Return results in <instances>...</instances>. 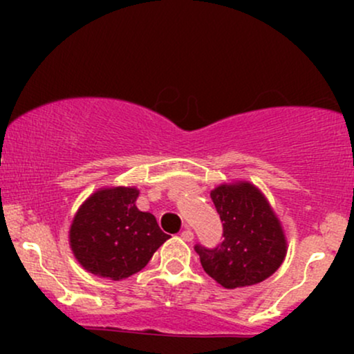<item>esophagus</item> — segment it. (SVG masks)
I'll return each instance as SVG.
<instances>
[{
  "label": "esophagus",
  "instance_id": "1",
  "mask_svg": "<svg viewBox=\"0 0 354 354\" xmlns=\"http://www.w3.org/2000/svg\"><path fill=\"white\" fill-rule=\"evenodd\" d=\"M181 238L183 239H185V241H193V231H191L189 228H185V230H183V233H181Z\"/></svg>",
  "mask_w": 354,
  "mask_h": 354
}]
</instances>
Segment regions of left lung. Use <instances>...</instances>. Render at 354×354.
<instances>
[{"mask_svg":"<svg viewBox=\"0 0 354 354\" xmlns=\"http://www.w3.org/2000/svg\"><path fill=\"white\" fill-rule=\"evenodd\" d=\"M225 241L214 250L196 246L203 270L226 290L253 286L278 271L288 239L278 214L258 186L236 180L211 189Z\"/></svg>","mask_w":354,"mask_h":354,"instance_id":"1","label":"left lung"}]
</instances>
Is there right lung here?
I'll use <instances>...</instances> for the list:
<instances>
[{
	"instance_id": "1",
	"label": "right lung",
	"mask_w": 354,
	"mask_h": 354,
	"mask_svg": "<svg viewBox=\"0 0 354 354\" xmlns=\"http://www.w3.org/2000/svg\"><path fill=\"white\" fill-rule=\"evenodd\" d=\"M136 186H103L81 203L68 241L88 273L121 281L148 265L169 236L151 213L136 208Z\"/></svg>"
}]
</instances>
